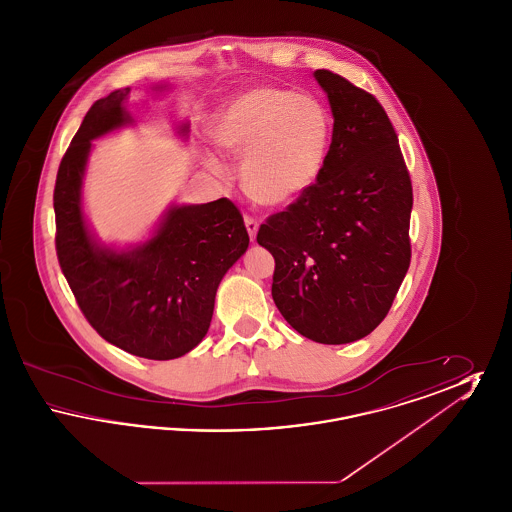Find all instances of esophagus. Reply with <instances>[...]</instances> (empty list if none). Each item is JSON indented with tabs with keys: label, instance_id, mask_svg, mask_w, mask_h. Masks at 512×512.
<instances>
[{
	"label": "esophagus",
	"instance_id": "1",
	"mask_svg": "<svg viewBox=\"0 0 512 512\" xmlns=\"http://www.w3.org/2000/svg\"><path fill=\"white\" fill-rule=\"evenodd\" d=\"M245 228H247V234L251 238V242L257 238V230H259V222L251 217H245Z\"/></svg>",
	"mask_w": 512,
	"mask_h": 512
}]
</instances>
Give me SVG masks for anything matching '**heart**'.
Returning a JSON list of instances; mask_svg holds the SVG:
<instances>
[{
    "label": "heart",
    "mask_w": 512,
    "mask_h": 512,
    "mask_svg": "<svg viewBox=\"0 0 512 512\" xmlns=\"http://www.w3.org/2000/svg\"><path fill=\"white\" fill-rule=\"evenodd\" d=\"M211 136L220 149L242 159L245 194L259 205L280 207L315 186L328 159L332 119L313 96L255 86L220 107ZM207 165L222 169L213 155Z\"/></svg>",
    "instance_id": "b5f03b06"
}]
</instances>
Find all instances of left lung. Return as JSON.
<instances>
[{
    "mask_svg": "<svg viewBox=\"0 0 512 512\" xmlns=\"http://www.w3.org/2000/svg\"><path fill=\"white\" fill-rule=\"evenodd\" d=\"M332 117L317 184L261 224L274 257L272 299L301 336L340 345L368 336L390 311L411 263L413 186L378 99L340 74L315 71Z\"/></svg>",
    "mask_w": 512,
    "mask_h": 512,
    "instance_id": "left-lung-1",
    "label": "left lung"
}]
</instances>
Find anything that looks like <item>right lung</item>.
<instances>
[{
	"mask_svg": "<svg viewBox=\"0 0 512 512\" xmlns=\"http://www.w3.org/2000/svg\"><path fill=\"white\" fill-rule=\"evenodd\" d=\"M167 84L153 90H167ZM130 88L90 107L55 180V247L61 270L84 317L103 340L136 357L169 361L205 338L220 280L247 249L249 236L226 197L201 205H171L146 242L103 244L90 230L82 186L92 142L130 126ZM190 124L176 126L188 140Z\"/></svg>",
	"mask_w": 512,
	"mask_h": 512,
	"instance_id": "obj_1",
	"label": "right lung"
}]
</instances>
